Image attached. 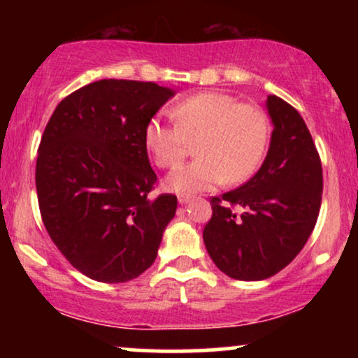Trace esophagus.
<instances>
[{
  "label": "esophagus",
  "instance_id": "esophagus-1",
  "mask_svg": "<svg viewBox=\"0 0 358 358\" xmlns=\"http://www.w3.org/2000/svg\"><path fill=\"white\" fill-rule=\"evenodd\" d=\"M192 200V196L190 195H180L178 196V203L180 205H185V203H188Z\"/></svg>",
  "mask_w": 358,
  "mask_h": 358
}]
</instances>
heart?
Here are the masks:
<instances>
[{"instance_id": "1", "label": "heart", "mask_w": 358, "mask_h": 358, "mask_svg": "<svg viewBox=\"0 0 358 358\" xmlns=\"http://www.w3.org/2000/svg\"><path fill=\"white\" fill-rule=\"evenodd\" d=\"M176 124L148 121L145 146L159 168H173L199 141V159L176 168L165 187L180 195L208 190L227 180L241 183L261 166L269 143V119L261 108L222 92H200L171 109Z\"/></svg>"}]
</instances>
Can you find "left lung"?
Here are the masks:
<instances>
[{"label":"left lung","instance_id":"obj_1","mask_svg":"<svg viewBox=\"0 0 358 358\" xmlns=\"http://www.w3.org/2000/svg\"><path fill=\"white\" fill-rule=\"evenodd\" d=\"M266 109L274 129L264 163L248 183L213 196L203 229L208 256L239 281L285 269L305 248L322 205V162L305 121L276 96L268 97Z\"/></svg>","mask_w":358,"mask_h":358}]
</instances>
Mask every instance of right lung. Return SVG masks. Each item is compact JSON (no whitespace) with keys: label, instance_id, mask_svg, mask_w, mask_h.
<instances>
[{"label":"right lung","instance_id":"add662e5","mask_svg":"<svg viewBox=\"0 0 358 358\" xmlns=\"http://www.w3.org/2000/svg\"><path fill=\"white\" fill-rule=\"evenodd\" d=\"M173 96L155 82L97 80L65 97L45 127L35 173L43 225L94 281L145 273L175 217V195L150 196L145 146L148 121Z\"/></svg>","mask_w":358,"mask_h":358}]
</instances>
